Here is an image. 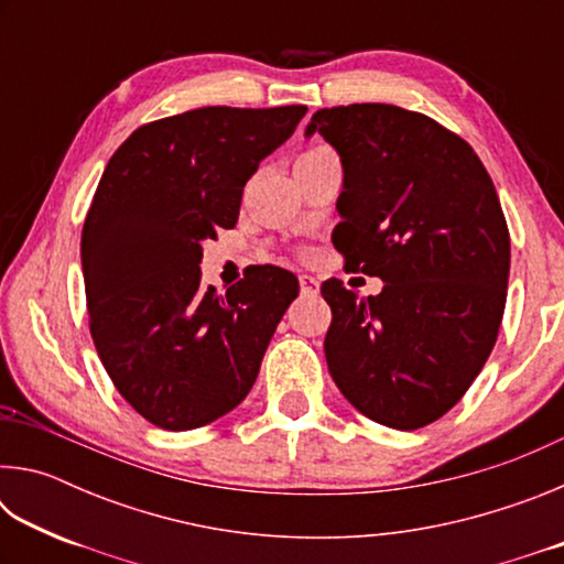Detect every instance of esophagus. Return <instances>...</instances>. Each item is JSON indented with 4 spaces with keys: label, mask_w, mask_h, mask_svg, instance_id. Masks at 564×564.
Listing matches in <instances>:
<instances>
[{
    "label": "esophagus",
    "mask_w": 564,
    "mask_h": 564,
    "mask_svg": "<svg viewBox=\"0 0 564 564\" xmlns=\"http://www.w3.org/2000/svg\"><path fill=\"white\" fill-rule=\"evenodd\" d=\"M299 283H301V293L303 295H316L321 291L318 279H313V275H308V273L299 275Z\"/></svg>",
    "instance_id": "34e87169"
}]
</instances>
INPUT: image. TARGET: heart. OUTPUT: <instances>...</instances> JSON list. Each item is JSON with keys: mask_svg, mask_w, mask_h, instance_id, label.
Instances as JSON below:
<instances>
[{"mask_svg": "<svg viewBox=\"0 0 564 564\" xmlns=\"http://www.w3.org/2000/svg\"><path fill=\"white\" fill-rule=\"evenodd\" d=\"M321 149H323V147H318V149H311V151H305V154H301V156H308V154H316V151H321ZM301 156H299V159H301Z\"/></svg>", "mask_w": 564, "mask_h": 564, "instance_id": "obj_1", "label": "heart"}]
</instances>
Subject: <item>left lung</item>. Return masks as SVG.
I'll return each instance as SVG.
<instances>
[{"label":"left lung","mask_w":564,"mask_h":564,"mask_svg":"<svg viewBox=\"0 0 564 564\" xmlns=\"http://www.w3.org/2000/svg\"><path fill=\"white\" fill-rule=\"evenodd\" d=\"M338 151L343 191L333 246L346 269L378 275L358 301L328 279V370L362 415L395 431L443 417L498 340L510 234L473 147L393 104L321 109L305 137Z\"/></svg>","instance_id":"left-lung-1"}]
</instances>
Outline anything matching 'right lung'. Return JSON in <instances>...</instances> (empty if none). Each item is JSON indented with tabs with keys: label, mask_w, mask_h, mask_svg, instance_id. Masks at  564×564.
<instances>
[{
	"label": "right lung",
	"mask_w": 564,
	"mask_h": 564,
	"mask_svg": "<svg viewBox=\"0 0 564 564\" xmlns=\"http://www.w3.org/2000/svg\"><path fill=\"white\" fill-rule=\"evenodd\" d=\"M305 111H184L139 127L104 169L82 231L89 328L111 383L156 427L194 431L231 413L299 295L279 265H253L216 293L198 263Z\"/></svg>",
	"instance_id": "1"
}]
</instances>
